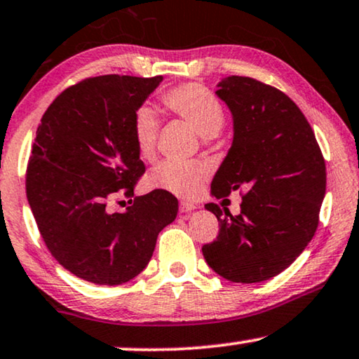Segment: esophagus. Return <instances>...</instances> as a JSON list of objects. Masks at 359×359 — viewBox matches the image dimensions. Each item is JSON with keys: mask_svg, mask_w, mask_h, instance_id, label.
<instances>
[{"mask_svg": "<svg viewBox=\"0 0 359 359\" xmlns=\"http://www.w3.org/2000/svg\"><path fill=\"white\" fill-rule=\"evenodd\" d=\"M195 208H197V207H195L194 203H190V202H180V213H184V215H185V213H192Z\"/></svg>", "mask_w": 359, "mask_h": 359, "instance_id": "obj_1", "label": "esophagus"}]
</instances>
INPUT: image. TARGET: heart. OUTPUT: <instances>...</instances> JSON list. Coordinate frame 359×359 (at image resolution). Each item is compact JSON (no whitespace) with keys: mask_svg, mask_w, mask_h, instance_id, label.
Segmentation results:
<instances>
[{"mask_svg":"<svg viewBox=\"0 0 359 359\" xmlns=\"http://www.w3.org/2000/svg\"><path fill=\"white\" fill-rule=\"evenodd\" d=\"M162 102L170 111L182 116L202 137H215L224 124V109L218 98L203 85L189 83L164 93ZM133 140L142 159H152L156 152L159 119L151 107L137 108L131 123ZM207 169L198 164L162 162L151 172L149 185L177 197H195L207 179Z\"/></svg>","mask_w":359,"mask_h":359,"instance_id":"1","label":"heart"}]
</instances>
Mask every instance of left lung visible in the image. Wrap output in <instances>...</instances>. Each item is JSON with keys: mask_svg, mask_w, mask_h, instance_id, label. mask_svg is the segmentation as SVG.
Returning <instances> with one entry per match:
<instances>
[{"mask_svg": "<svg viewBox=\"0 0 359 359\" xmlns=\"http://www.w3.org/2000/svg\"><path fill=\"white\" fill-rule=\"evenodd\" d=\"M215 95L233 118V142L212 180V197L245 190L241 213L207 203L218 238L202 248L207 264L231 283L280 274L315 235L327 172L304 113L287 95L250 76H224Z\"/></svg>", "mask_w": 359, "mask_h": 359, "instance_id": "8db88e82", "label": "left lung"}]
</instances>
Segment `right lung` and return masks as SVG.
<instances>
[{"mask_svg": "<svg viewBox=\"0 0 359 359\" xmlns=\"http://www.w3.org/2000/svg\"><path fill=\"white\" fill-rule=\"evenodd\" d=\"M162 76L103 75L67 88L36 131L26 175L27 202L52 256L80 279L119 285L149 264L157 235L179 212L164 190L111 212L144 174L133 140L136 109ZM126 189V193H121Z\"/></svg>", "mask_w": 359, "mask_h": 359, "instance_id": "add662e5", "label": "right lung"}]
</instances>
